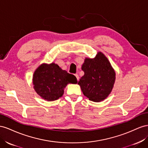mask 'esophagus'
<instances>
[{
	"mask_svg": "<svg viewBox=\"0 0 148 148\" xmlns=\"http://www.w3.org/2000/svg\"><path fill=\"white\" fill-rule=\"evenodd\" d=\"M75 76L76 77V78H77V81H79V75L77 74H75Z\"/></svg>",
	"mask_w": 148,
	"mask_h": 148,
	"instance_id": "1",
	"label": "esophagus"
}]
</instances>
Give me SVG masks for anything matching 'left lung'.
<instances>
[{
  "label": "left lung",
  "instance_id": "1",
  "mask_svg": "<svg viewBox=\"0 0 148 148\" xmlns=\"http://www.w3.org/2000/svg\"><path fill=\"white\" fill-rule=\"evenodd\" d=\"M82 70L84 75L78 84L84 95L95 102L106 99L115 83V73L104 54L99 52L94 59L86 58Z\"/></svg>",
  "mask_w": 148,
  "mask_h": 148
}]
</instances>
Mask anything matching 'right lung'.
<instances>
[{"mask_svg": "<svg viewBox=\"0 0 148 148\" xmlns=\"http://www.w3.org/2000/svg\"><path fill=\"white\" fill-rule=\"evenodd\" d=\"M77 82L74 75L61 69L54 63L41 64L35 71L33 77L35 91L42 98L48 101L61 97L67 84Z\"/></svg>", "mask_w": 148, "mask_h": 148, "instance_id": "obj_1", "label": "right lung"}]
</instances>
